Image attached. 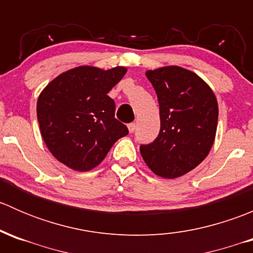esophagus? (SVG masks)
<instances>
[{"mask_svg": "<svg viewBox=\"0 0 253 253\" xmlns=\"http://www.w3.org/2000/svg\"><path fill=\"white\" fill-rule=\"evenodd\" d=\"M127 127H128L129 133H133L134 129H136V124H128L127 125Z\"/></svg>", "mask_w": 253, "mask_h": 253, "instance_id": "esophagus-1", "label": "esophagus"}]
</instances>
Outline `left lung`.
Instances as JSON below:
<instances>
[{
	"label": "left lung",
	"instance_id": "8db88e82",
	"mask_svg": "<svg viewBox=\"0 0 253 253\" xmlns=\"http://www.w3.org/2000/svg\"><path fill=\"white\" fill-rule=\"evenodd\" d=\"M145 76L159 101L160 132L141 145L145 164L155 175L176 178L200 165L214 143L218 101L211 86L178 66L150 70Z\"/></svg>",
	"mask_w": 253,
	"mask_h": 253
}]
</instances>
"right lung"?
<instances>
[{"label":"right lung","mask_w":253,"mask_h":253,"mask_svg":"<svg viewBox=\"0 0 253 253\" xmlns=\"http://www.w3.org/2000/svg\"><path fill=\"white\" fill-rule=\"evenodd\" d=\"M126 72V67L105 71L79 66L61 73L40 93V132L58 162L76 171H89L117 139L128 134L115 119V101L108 95Z\"/></svg>","instance_id":"right-lung-1"}]
</instances>
